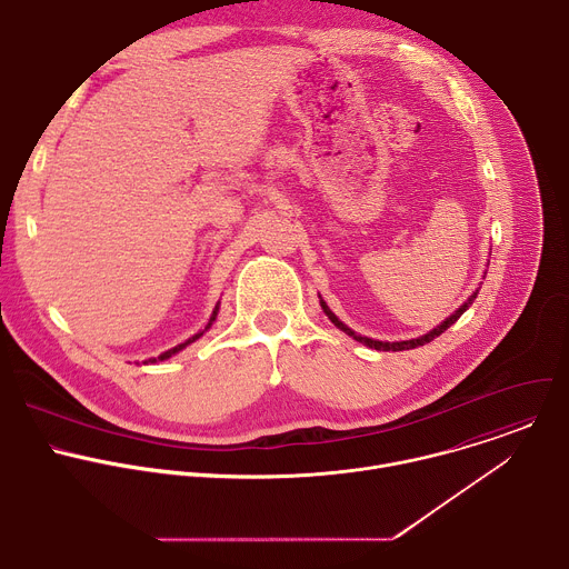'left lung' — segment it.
I'll list each match as a JSON object with an SVG mask.
<instances>
[{
	"label": "left lung",
	"instance_id": "obj_1",
	"mask_svg": "<svg viewBox=\"0 0 569 569\" xmlns=\"http://www.w3.org/2000/svg\"><path fill=\"white\" fill-rule=\"evenodd\" d=\"M475 297H477V292H472L470 295V299L455 312V315H450L443 323H441V327H437L435 331H430L428 336H421V338H417V340H405V342H378V340H371V338H362V336H356L349 327H345V323L331 312V308L327 306V301H323V299H319V303H321V308H323V312H327L329 315V319L336 323V327L340 329V331H345L347 336H351L353 340H358V342H362V345H367V347H371V349H376V351H408V349H417V347H423V345H428V342H432L435 338H439L443 331H448L450 327H452V323L468 310V306L475 301Z\"/></svg>",
	"mask_w": 569,
	"mask_h": 569
}]
</instances>
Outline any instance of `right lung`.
<instances>
[{"mask_svg":"<svg viewBox=\"0 0 569 569\" xmlns=\"http://www.w3.org/2000/svg\"><path fill=\"white\" fill-rule=\"evenodd\" d=\"M216 312H218V306H216V310H213V315H211V319H209V323H207V329H209V327H211V321H213V319H216ZM207 329H204V331H207ZM200 336H202V333H198V336H193V338H191V340H187V342H184V345H178V347H176V349H171V351H167V353H161V356H159V358H150V362H157V360H167V358H171V356H173V353H178V351H182V349H184V347H187V345H191V342H196V340H198V338H200Z\"/></svg>","mask_w":569,"mask_h":569,"instance_id":"obj_1","label":"right lung"}]
</instances>
